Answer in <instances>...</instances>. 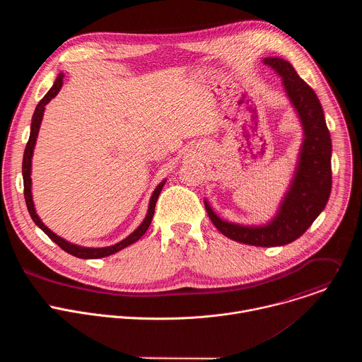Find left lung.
<instances>
[{"label":"left lung","mask_w":362,"mask_h":362,"mask_svg":"<svg viewBox=\"0 0 362 362\" xmlns=\"http://www.w3.org/2000/svg\"><path fill=\"white\" fill-rule=\"evenodd\" d=\"M264 63L281 77L303 129V141L292 183L276 216L264 226H243L221 219L204 200V208L216 229L232 240L252 246H282L296 240L324 211L332 186L331 134L315 91L279 57Z\"/></svg>","instance_id":"obj_1"}]
</instances>
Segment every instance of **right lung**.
Segmentation results:
<instances>
[{
	"instance_id": "add662e5",
	"label": "right lung",
	"mask_w": 362,
	"mask_h": 362,
	"mask_svg": "<svg viewBox=\"0 0 362 362\" xmlns=\"http://www.w3.org/2000/svg\"><path fill=\"white\" fill-rule=\"evenodd\" d=\"M63 78H64V74L60 73L59 77L56 78L53 87H51L48 90V93L40 100V103L35 107V112L33 115V122H31V132H30V139H28V143L25 146V150H24V158H23V179H24V197H25V203H27V209H28V214L31 216V219L34 221V223L51 239L53 242H56L63 250H66L67 253L76 256V257H81V259H98V257H105V256H109V255H113L122 249H124L126 246L134 243L136 240H139L144 233L146 230L148 229L150 223H151V219H153V215H154V208H156V202H158V197L166 183V180L160 182V185L154 189L151 197H150V203H148V211H147V215L144 218V221L141 222V225L133 232L130 233L126 239H123L122 242L113 245V246H106V247H84V246H78V245H74V243H70L67 242L66 239L57 236L56 233L51 232L42 222L41 219L38 218L37 212H35V208H34V202H33V194H31V159H33V153H34V146H35V141H37V136H38V130H40V124H41V120H42V115H44V110H45V105H48L51 98H54L57 95V93L60 91L62 86H63Z\"/></svg>"
}]
</instances>
